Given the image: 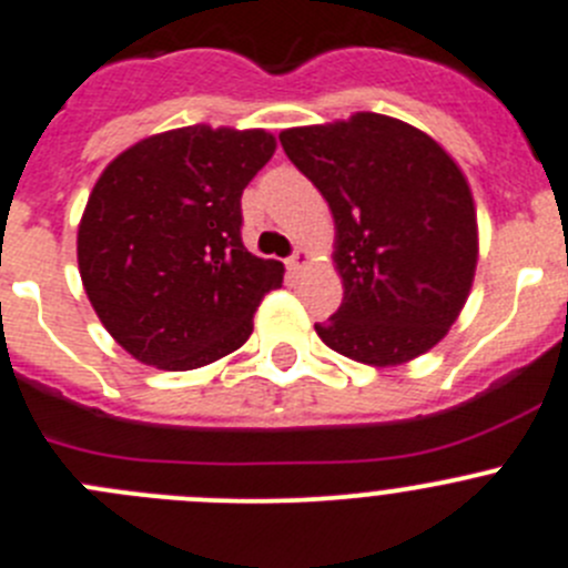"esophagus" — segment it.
Wrapping results in <instances>:
<instances>
[{
    "label": "esophagus",
    "instance_id": "obj_1",
    "mask_svg": "<svg viewBox=\"0 0 568 568\" xmlns=\"http://www.w3.org/2000/svg\"><path fill=\"white\" fill-rule=\"evenodd\" d=\"M308 263H311V254L305 252V248H296V252L288 257V268L294 274H303L305 268H308Z\"/></svg>",
    "mask_w": 568,
    "mask_h": 568
}]
</instances>
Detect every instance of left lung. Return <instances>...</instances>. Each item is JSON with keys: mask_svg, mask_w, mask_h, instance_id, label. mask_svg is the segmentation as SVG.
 Listing matches in <instances>:
<instances>
[{"mask_svg": "<svg viewBox=\"0 0 568 568\" xmlns=\"http://www.w3.org/2000/svg\"><path fill=\"white\" fill-rule=\"evenodd\" d=\"M280 144L334 214L342 305L320 339L373 367H396L447 336L478 265L469 183L436 138L407 121L354 112L291 126Z\"/></svg>", "mask_w": 568, "mask_h": 568, "instance_id": "obj_1", "label": "left lung"}]
</instances>
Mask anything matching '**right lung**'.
<instances>
[{
    "mask_svg": "<svg viewBox=\"0 0 568 568\" xmlns=\"http://www.w3.org/2000/svg\"><path fill=\"white\" fill-rule=\"evenodd\" d=\"M274 150L265 130L192 124L106 163L79 221V274L101 325L138 362L195 371L252 336L285 268L246 252L240 195Z\"/></svg>",
    "mask_w": 568,
    "mask_h": 568,
    "instance_id": "obj_1",
    "label": "right lung"
}]
</instances>
